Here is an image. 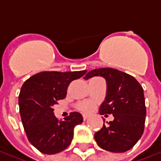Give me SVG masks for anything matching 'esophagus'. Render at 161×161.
Returning <instances> with one entry per match:
<instances>
[{
    "instance_id": "obj_1",
    "label": "esophagus",
    "mask_w": 161,
    "mask_h": 161,
    "mask_svg": "<svg viewBox=\"0 0 161 161\" xmlns=\"http://www.w3.org/2000/svg\"><path fill=\"white\" fill-rule=\"evenodd\" d=\"M83 118H84V121H85V120H87V119L89 118V115H83Z\"/></svg>"
}]
</instances>
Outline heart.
<instances>
[{
    "label": "heart",
    "instance_id": "obj_1",
    "mask_svg": "<svg viewBox=\"0 0 161 161\" xmlns=\"http://www.w3.org/2000/svg\"><path fill=\"white\" fill-rule=\"evenodd\" d=\"M77 108L83 113H89L94 108V104L89 102H82L77 103Z\"/></svg>",
    "mask_w": 161,
    "mask_h": 161
}]
</instances>
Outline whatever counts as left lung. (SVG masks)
<instances>
[{
	"mask_svg": "<svg viewBox=\"0 0 161 161\" xmlns=\"http://www.w3.org/2000/svg\"><path fill=\"white\" fill-rule=\"evenodd\" d=\"M95 76L104 77L107 83V94L99 114L114 116L112 121L103 122L95 140L104 150L124 153L137 143L144 132L147 110L143 88L131 75L113 68L92 70L84 79Z\"/></svg>",
	"mask_w": 161,
	"mask_h": 161,
	"instance_id": "left-lung-1",
	"label": "left lung"
}]
</instances>
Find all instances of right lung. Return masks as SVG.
I'll list each match as a JSON object with an SVG mask.
<instances>
[{
	"label": "right lung",
	"instance_id": "right-lung-1",
	"mask_svg": "<svg viewBox=\"0 0 161 161\" xmlns=\"http://www.w3.org/2000/svg\"><path fill=\"white\" fill-rule=\"evenodd\" d=\"M85 73V70L42 71L23 84L19 95V114L28 141L40 152L55 154L70 146L74 128L83 122V116L71 112L64 121H58L53 106L65 98L69 84Z\"/></svg>",
	"mask_w": 161,
	"mask_h": 161
}]
</instances>
